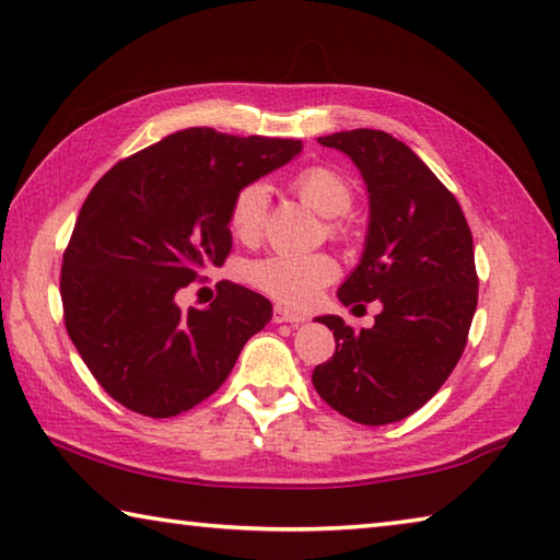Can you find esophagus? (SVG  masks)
<instances>
[{
    "label": "esophagus",
    "instance_id": "1",
    "mask_svg": "<svg viewBox=\"0 0 560 560\" xmlns=\"http://www.w3.org/2000/svg\"><path fill=\"white\" fill-rule=\"evenodd\" d=\"M303 318L301 314H296V311H289L287 306H273V324H293V326H299V324H303Z\"/></svg>",
    "mask_w": 560,
    "mask_h": 560
}]
</instances>
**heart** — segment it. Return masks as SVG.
<instances>
[{
    "label": "heart",
    "mask_w": 560,
    "mask_h": 560,
    "mask_svg": "<svg viewBox=\"0 0 560 560\" xmlns=\"http://www.w3.org/2000/svg\"><path fill=\"white\" fill-rule=\"evenodd\" d=\"M296 192L311 210L324 217H343L353 207V187L334 167L314 165L306 167L293 179ZM269 189L261 183L244 185L232 197L226 224L232 234L242 242H257L267 222ZM334 234L343 232V224H330ZM338 277V264L328 254H289L273 252L267 257L246 264L244 279L254 289L267 293L273 301L289 303V306H308L320 289L328 287Z\"/></svg>",
    "instance_id": "1"
}]
</instances>
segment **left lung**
<instances>
[{
	"instance_id": "left-lung-1",
	"label": "left lung",
	"mask_w": 560,
	"mask_h": 560,
	"mask_svg": "<svg viewBox=\"0 0 560 560\" xmlns=\"http://www.w3.org/2000/svg\"><path fill=\"white\" fill-rule=\"evenodd\" d=\"M318 143L353 160L371 200L363 259L338 299L383 311L360 330L316 318L334 330L336 353L311 381L348 420L390 424L440 390L467 346L479 289L471 232L457 197L390 132L358 128Z\"/></svg>"
}]
</instances>
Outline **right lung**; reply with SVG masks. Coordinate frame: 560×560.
I'll return each instance as SVG.
<instances>
[{
  "mask_svg": "<svg viewBox=\"0 0 560 560\" xmlns=\"http://www.w3.org/2000/svg\"><path fill=\"white\" fill-rule=\"evenodd\" d=\"M299 153L301 140L187 128L93 185L63 252L61 301L75 350L113 400L163 420L220 390L271 303L232 281L207 308L183 311L175 296L230 257L232 197Z\"/></svg>",
  "mask_w": 560,
  "mask_h": 560,
  "instance_id": "right-lung-1",
  "label": "right lung"
}]
</instances>
